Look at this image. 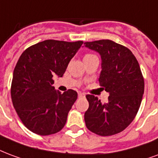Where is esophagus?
I'll return each mask as SVG.
<instances>
[{"label": "esophagus", "instance_id": "esophagus-1", "mask_svg": "<svg viewBox=\"0 0 158 158\" xmlns=\"http://www.w3.org/2000/svg\"><path fill=\"white\" fill-rule=\"evenodd\" d=\"M78 95H79V98H84L85 96V94L84 93H82V92H79Z\"/></svg>", "mask_w": 158, "mask_h": 158}]
</instances>
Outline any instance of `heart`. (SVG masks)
<instances>
[{
	"label": "heart",
	"instance_id": "1",
	"mask_svg": "<svg viewBox=\"0 0 158 158\" xmlns=\"http://www.w3.org/2000/svg\"><path fill=\"white\" fill-rule=\"evenodd\" d=\"M92 56H94V54H91V53H87V54H85V58H89V57H92Z\"/></svg>",
	"mask_w": 158,
	"mask_h": 158
}]
</instances>
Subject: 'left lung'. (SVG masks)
I'll use <instances>...</instances> for the list:
<instances>
[{"label":"left lung","instance_id":"1","mask_svg":"<svg viewBox=\"0 0 158 158\" xmlns=\"http://www.w3.org/2000/svg\"><path fill=\"white\" fill-rule=\"evenodd\" d=\"M85 47L101 56L100 85L109 92L106 103L87 94L86 127L101 136L121 132L135 119L144 93V78L138 61L127 47L111 40L86 42Z\"/></svg>","mask_w":158,"mask_h":158}]
</instances>
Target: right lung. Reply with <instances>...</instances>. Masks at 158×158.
Listing matches in <instances>:
<instances>
[{
	"mask_svg": "<svg viewBox=\"0 0 158 158\" xmlns=\"http://www.w3.org/2000/svg\"><path fill=\"white\" fill-rule=\"evenodd\" d=\"M83 43L45 40L27 48L18 59L10 96L23 125L35 134L52 135L64 128L78 94L56 91L52 77H63Z\"/></svg>",
	"mask_w": 158,
	"mask_h": 158,
	"instance_id": "obj_1",
	"label": "right lung"
}]
</instances>
